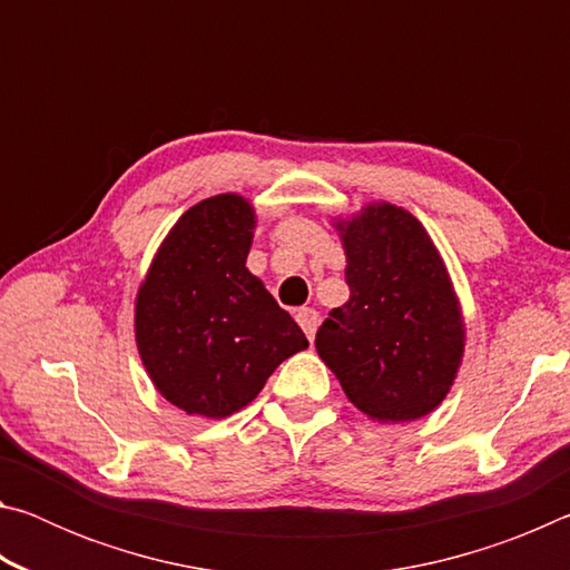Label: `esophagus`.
I'll return each mask as SVG.
<instances>
[{
	"label": "esophagus",
	"mask_w": 570,
	"mask_h": 570,
	"mask_svg": "<svg viewBox=\"0 0 570 570\" xmlns=\"http://www.w3.org/2000/svg\"><path fill=\"white\" fill-rule=\"evenodd\" d=\"M296 322H298V326H302V330H304L306 340H308V342H314L316 326H320V314H316L314 308L304 306V308H298V312H296Z\"/></svg>",
	"instance_id": "obj_1"
}]
</instances>
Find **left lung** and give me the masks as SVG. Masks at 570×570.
Segmentation results:
<instances>
[{
  "label": "left lung",
  "mask_w": 570,
  "mask_h": 570,
  "mask_svg": "<svg viewBox=\"0 0 570 570\" xmlns=\"http://www.w3.org/2000/svg\"><path fill=\"white\" fill-rule=\"evenodd\" d=\"M340 230L350 302L326 316L316 352L364 414L424 417L445 400L465 340L445 264L420 220L397 206H366Z\"/></svg>",
  "instance_id": "8db88e82"
}]
</instances>
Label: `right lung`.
<instances>
[{
    "mask_svg": "<svg viewBox=\"0 0 570 570\" xmlns=\"http://www.w3.org/2000/svg\"><path fill=\"white\" fill-rule=\"evenodd\" d=\"M254 210L240 196L200 200L163 240L135 304V340L153 384L200 417H228L308 346L248 274Z\"/></svg>",
    "mask_w": 570,
    "mask_h": 570,
    "instance_id": "1",
    "label": "right lung"
}]
</instances>
